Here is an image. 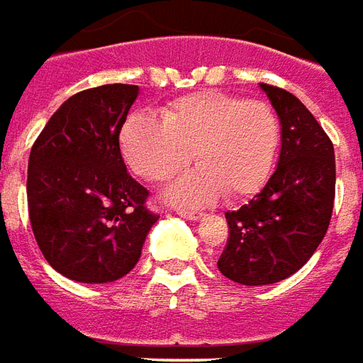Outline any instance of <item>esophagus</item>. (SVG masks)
Wrapping results in <instances>:
<instances>
[{
	"label": "esophagus",
	"mask_w": 363,
	"mask_h": 363,
	"mask_svg": "<svg viewBox=\"0 0 363 363\" xmlns=\"http://www.w3.org/2000/svg\"><path fill=\"white\" fill-rule=\"evenodd\" d=\"M176 213L179 215V217H186V218H189V220H199V218H203V213H199V211L177 209Z\"/></svg>",
	"instance_id": "34e87169"
}]
</instances>
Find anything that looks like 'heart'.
<instances>
[{
	"label": "heart",
	"instance_id": "b5f03b06",
	"mask_svg": "<svg viewBox=\"0 0 363 363\" xmlns=\"http://www.w3.org/2000/svg\"><path fill=\"white\" fill-rule=\"evenodd\" d=\"M281 143L274 107L223 91H197L164 107L162 121L130 115L121 130V148L130 168L145 179L166 182L191 162L199 168L177 177L166 199L205 205L217 195L244 199L268 182Z\"/></svg>",
	"mask_w": 363,
	"mask_h": 363
}]
</instances>
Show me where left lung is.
Listing matches in <instances>:
<instances>
[{
	"label": "left lung",
	"mask_w": 363,
	"mask_h": 363,
	"mask_svg": "<svg viewBox=\"0 0 363 363\" xmlns=\"http://www.w3.org/2000/svg\"><path fill=\"white\" fill-rule=\"evenodd\" d=\"M281 125L276 172L248 205L225 213L228 240L218 272L240 285L293 276L315 254L330 223L334 146L313 113L281 87L259 84Z\"/></svg>",
	"instance_id": "left-lung-1"
}]
</instances>
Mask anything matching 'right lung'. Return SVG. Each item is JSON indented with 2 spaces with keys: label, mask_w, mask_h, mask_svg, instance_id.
<instances>
[{
  "label": "right lung",
  "mask_w": 363,
  "mask_h": 363,
  "mask_svg": "<svg viewBox=\"0 0 363 363\" xmlns=\"http://www.w3.org/2000/svg\"><path fill=\"white\" fill-rule=\"evenodd\" d=\"M138 86L107 84L72 95L48 119L29 156L27 199L46 262L79 284L127 276L158 215L128 176L121 128Z\"/></svg>",
  "instance_id": "obj_1"
}]
</instances>
